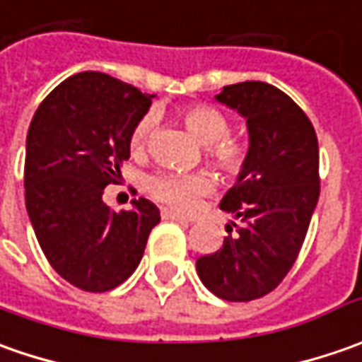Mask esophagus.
<instances>
[{
	"label": "esophagus",
	"mask_w": 362,
	"mask_h": 362,
	"mask_svg": "<svg viewBox=\"0 0 362 362\" xmlns=\"http://www.w3.org/2000/svg\"><path fill=\"white\" fill-rule=\"evenodd\" d=\"M160 217H163V219H171V221H179V223H185V226L191 223V219H189V217L177 214V211H173V209H163V211H160Z\"/></svg>",
	"instance_id": "34e87169"
}]
</instances>
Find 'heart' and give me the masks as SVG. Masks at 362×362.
Returning a JSON list of instances; mask_svg holds the SVG:
<instances>
[{
  "mask_svg": "<svg viewBox=\"0 0 362 362\" xmlns=\"http://www.w3.org/2000/svg\"><path fill=\"white\" fill-rule=\"evenodd\" d=\"M183 120L195 139L207 145V157L228 175H240L247 163V148L240 141L228 139L230 122L228 119L207 105L189 106L183 112ZM155 129V115H145L134 124L131 132L132 151L141 153ZM148 193L160 203L179 211H191L203 195L214 191V179L207 173H159L148 177Z\"/></svg>",
  "mask_w": 362,
  "mask_h": 362,
  "instance_id": "b5f03b06",
  "label": "heart"
}]
</instances>
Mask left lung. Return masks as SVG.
Instances as JSON below:
<instances>
[{
  "label": "left lung",
  "instance_id": "8db88e82",
  "mask_svg": "<svg viewBox=\"0 0 362 362\" xmlns=\"http://www.w3.org/2000/svg\"><path fill=\"white\" fill-rule=\"evenodd\" d=\"M216 98L245 119L250 146L219 203L240 223L231 221L223 245L197 259V274L219 298L250 302L270 294L298 257L320 195L318 139L304 110L272 84H231Z\"/></svg>",
  "mask_w": 362,
  "mask_h": 362
}]
</instances>
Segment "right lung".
<instances>
[{
  "mask_svg": "<svg viewBox=\"0 0 362 362\" xmlns=\"http://www.w3.org/2000/svg\"><path fill=\"white\" fill-rule=\"evenodd\" d=\"M153 94L103 72H80L37 106L25 141V209L49 266L86 292L136 270L159 209L145 197L112 211L103 193L131 157V132Z\"/></svg>",
  "mask_w": 362,
  "mask_h": 362,
  "instance_id": "1",
  "label": "right lung"
}]
</instances>
